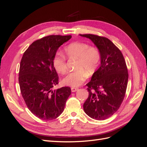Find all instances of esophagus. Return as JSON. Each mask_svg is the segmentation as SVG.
<instances>
[{"label": "esophagus", "instance_id": "1", "mask_svg": "<svg viewBox=\"0 0 147 147\" xmlns=\"http://www.w3.org/2000/svg\"><path fill=\"white\" fill-rule=\"evenodd\" d=\"M78 90V88H74V87L71 88V91H72V92H75L76 91H77Z\"/></svg>", "mask_w": 147, "mask_h": 147}]
</instances>
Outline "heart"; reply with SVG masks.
I'll return each mask as SVG.
<instances>
[{
	"mask_svg": "<svg viewBox=\"0 0 147 147\" xmlns=\"http://www.w3.org/2000/svg\"><path fill=\"white\" fill-rule=\"evenodd\" d=\"M65 55L69 58H77L75 69L63 81L66 86L78 87L86 80L88 74L91 75L98 68L100 62V54L98 49L86 43L73 42L64 48ZM53 65L57 72L64 75L67 72L65 57L57 54L53 58Z\"/></svg>",
	"mask_w": 147,
	"mask_h": 147,
	"instance_id": "1",
	"label": "heart"
}]
</instances>
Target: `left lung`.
Returning <instances> with one entry per match:
<instances>
[{
    "instance_id": "obj_1",
    "label": "left lung",
    "mask_w": 147,
    "mask_h": 147,
    "mask_svg": "<svg viewBox=\"0 0 147 147\" xmlns=\"http://www.w3.org/2000/svg\"><path fill=\"white\" fill-rule=\"evenodd\" d=\"M89 38L99 49L101 64L86 84L89 96L83 104L84 112L97 120L110 117L119 109L126 94L127 68L119 49L105 37L80 34Z\"/></svg>"
}]
</instances>
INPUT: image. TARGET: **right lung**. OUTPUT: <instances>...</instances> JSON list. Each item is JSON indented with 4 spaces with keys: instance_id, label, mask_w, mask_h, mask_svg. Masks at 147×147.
Wrapping results in <instances>:
<instances>
[{
    "instance_id": "1",
    "label": "right lung",
    "mask_w": 147,
    "mask_h": 147,
    "mask_svg": "<svg viewBox=\"0 0 147 147\" xmlns=\"http://www.w3.org/2000/svg\"><path fill=\"white\" fill-rule=\"evenodd\" d=\"M71 37L59 35L44 37L34 41L22 57L18 78L21 95L29 110L41 119L58 117L71 94L68 86L53 90L59 83L53 58L59 47Z\"/></svg>"
}]
</instances>
